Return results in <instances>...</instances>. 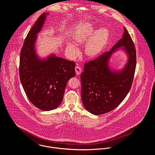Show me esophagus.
<instances>
[{"label": "esophagus", "instance_id": "esophagus-1", "mask_svg": "<svg viewBox=\"0 0 155 155\" xmlns=\"http://www.w3.org/2000/svg\"><path fill=\"white\" fill-rule=\"evenodd\" d=\"M75 72H76L77 75H80V73L81 72V67L80 66H79V65H77L75 67Z\"/></svg>", "mask_w": 155, "mask_h": 155}]
</instances>
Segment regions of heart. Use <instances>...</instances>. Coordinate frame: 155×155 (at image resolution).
Segmentation results:
<instances>
[{
    "label": "heart",
    "mask_w": 155,
    "mask_h": 155,
    "mask_svg": "<svg viewBox=\"0 0 155 155\" xmlns=\"http://www.w3.org/2000/svg\"><path fill=\"white\" fill-rule=\"evenodd\" d=\"M94 31V28L92 24H84L74 32L73 36L74 41L78 44H83L91 36L85 46V52L87 55L90 56H94L101 51L109 36V32L106 28H99L92 35ZM67 49L72 57H75L78 54V49L72 43L68 44Z\"/></svg>",
    "instance_id": "1"
}]
</instances>
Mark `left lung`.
Returning a JSON list of instances; mask_svg holds the SVG:
<instances>
[{
	"mask_svg": "<svg viewBox=\"0 0 155 155\" xmlns=\"http://www.w3.org/2000/svg\"><path fill=\"white\" fill-rule=\"evenodd\" d=\"M123 38L110 49L84 64L81 74V99L84 107L91 113L101 115L117 107L131 88L136 66L134 44L124 27ZM128 55V61L121 71L110 70L107 65L111 54L120 47Z\"/></svg>",
	"mask_w": 155,
	"mask_h": 155,
	"instance_id": "left-lung-1",
	"label": "left lung"
}]
</instances>
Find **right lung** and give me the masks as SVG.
Wrapping results in <instances>:
<instances>
[{"instance_id": "obj_1", "label": "right lung", "mask_w": 155, "mask_h": 155, "mask_svg": "<svg viewBox=\"0 0 155 155\" xmlns=\"http://www.w3.org/2000/svg\"><path fill=\"white\" fill-rule=\"evenodd\" d=\"M47 14L41 15L28 32L19 61V77L26 95L33 105L44 111L60 106L68 81L75 75L74 62L55 55L41 60L36 54V34L41 30Z\"/></svg>"}]
</instances>
